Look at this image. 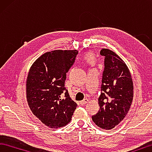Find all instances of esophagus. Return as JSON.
<instances>
[{
	"mask_svg": "<svg viewBox=\"0 0 152 152\" xmlns=\"http://www.w3.org/2000/svg\"><path fill=\"white\" fill-rule=\"evenodd\" d=\"M87 102H88V99H83V101H81V102H80V104H81V105H86Z\"/></svg>",
	"mask_w": 152,
	"mask_h": 152,
	"instance_id": "1",
	"label": "esophagus"
}]
</instances>
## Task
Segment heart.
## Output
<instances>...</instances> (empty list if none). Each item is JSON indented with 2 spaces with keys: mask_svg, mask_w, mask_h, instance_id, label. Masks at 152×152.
Returning a JSON list of instances; mask_svg holds the SVG:
<instances>
[{
  "mask_svg": "<svg viewBox=\"0 0 152 152\" xmlns=\"http://www.w3.org/2000/svg\"><path fill=\"white\" fill-rule=\"evenodd\" d=\"M85 58H86V60L90 64H94L95 63L94 56L91 53H87L86 56H85Z\"/></svg>",
  "mask_w": 152,
  "mask_h": 152,
  "instance_id": "obj_1",
  "label": "heart"
}]
</instances>
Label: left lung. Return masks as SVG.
<instances>
[{
	"instance_id": "left-lung-1",
	"label": "left lung",
	"mask_w": 152,
	"mask_h": 152,
	"mask_svg": "<svg viewBox=\"0 0 152 152\" xmlns=\"http://www.w3.org/2000/svg\"><path fill=\"white\" fill-rule=\"evenodd\" d=\"M105 57L102 94L98 99L99 111L92 120L102 129H111L126 116L134 97V83L126 63L108 49H102Z\"/></svg>"
}]
</instances>
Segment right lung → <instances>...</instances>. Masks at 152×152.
Wrapping results in <instances>:
<instances>
[{
	"label": "right lung",
	"mask_w": 152,
	"mask_h": 152,
	"mask_svg": "<svg viewBox=\"0 0 152 152\" xmlns=\"http://www.w3.org/2000/svg\"><path fill=\"white\" fill-rule=\"evenodd\" d=\"M77 50L47 52L34 61L26 78V99L33 113L50 128L71 121L77 104L65 87L66 74L75 62Z\"/></svg>",
	"instance_id": "add662e5"
}]
</instances>
